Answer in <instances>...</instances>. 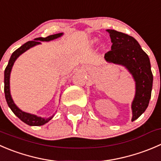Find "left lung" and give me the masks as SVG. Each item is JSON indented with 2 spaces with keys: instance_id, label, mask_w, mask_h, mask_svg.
Listing matches in <instances>:
<instances>
[{
  "instance_id": "left-lung-1",
  "label": "left lung",
  "mask_w": 161,
  "mask_h": 161,
  "mask_svg": "<svg viewBox=\"0 0 161 161\" xmlns=\"http://www.w3.org/2000/svg\"><path fill=\"white\" fill-rule=\"evenodd\" d=\"M112 45L104 54L108 63L125 67L135 82V96L131 104L132 121L137 119L149 105L153 87V77L149 58L136 39L128 34L107 30Z\"/></svg>"
}]
</instances>
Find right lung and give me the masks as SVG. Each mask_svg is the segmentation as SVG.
I'll return each instance as SVG.
<instances>
[{
  "mask_svg": "<svg viewBox=\"0 0 161 161\" xmlns=\"http://www.w3.org/2000/svg\"><path fill=\"white\" fill-rule=\"evenodd\" d=\"M63 35V33H59V34H53V35H49L46 37H37L34 39V41H30L23 44V46H20L19 49H17L15 52L11 56L10 59H9L8 64L7 67H6L5 70H4V95H5V99L8 103V105L11 108L14 114L18 117L19 119H21L23 123L26 124L27 125L30 126H42L44 125L45 124L48 123L52 117L49 118H42V117L37 116L33 114L27 113V112H23L21 109L19 108L14 103L13 100H12V96H11L10 93V74L11 71H12V66H13L14 63H15V60L23 53L28 50L31 48L34 47V46H37V45L41 44V42H49L54 40L56 38L61 37ZM39 42H38V41Z\"/></svg>",
  "mask_w": 161,
  "mask_h": 161,
  "instance_id": "obj_1",
  "label": "right lung"
}]
</instances>
